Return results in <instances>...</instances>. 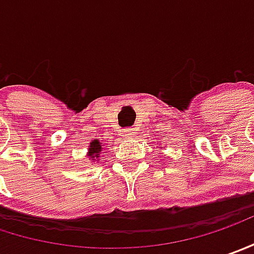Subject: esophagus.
<instances>
[{
  "label": "esophagus",
  "instance_id": "obj_1",
  "mask_svg": "<svg viewBox=\"0 0 254 254\" xmlns=\"http://www.w3.org/2000/svg\"><path fill=\"white\" fill-rule=\"evenodd\" d=\"M122 136L127 139H130L135 136V129H132V127H127V129H124L122 130Z\"/></svg>",
  "mask_w": 254,
  "mask_h": 254
}]
</instances>
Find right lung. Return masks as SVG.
<instances>
[{
  "label": "right lung",
  "instance_id": "obj_1",
  "mask_svg": "<svg viewBox=\"0 0 254 254\" xmlns=\"http://www.w3.org/2000/svg\"><path fill=\"white\" fill-rule=\"evenodd\" d=\"M101 152H102V143L98 139H95L88 146V158L91 162H98Z\"/></svg>",
  "mask_w": 254,
  "mask_h": 254
}]
</instances>
